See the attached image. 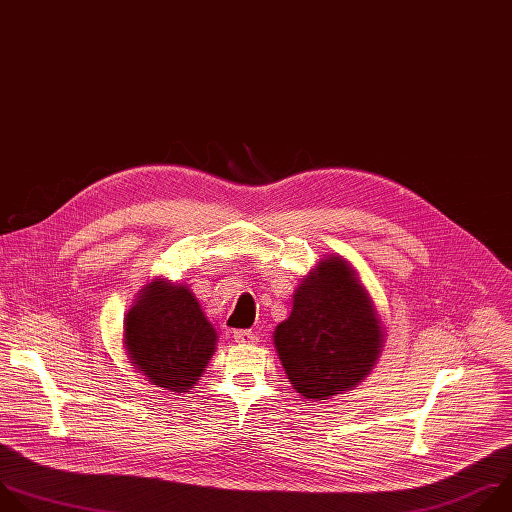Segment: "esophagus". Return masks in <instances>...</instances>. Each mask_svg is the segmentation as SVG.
<instances>
[{
  "instance_id": "obj_1",
  "label": "esophagus",
  "mask_w": 512,
  "mask_h": 512,
  "mask_svg": "<svg viewBox=\"0 0 512 512\" xmlns=\"http://www.w3.org/2000/svg\"><path fill=\"white\" fill-rule=\"evenodd\" d=\"M234 341L240 345H254L258 341V337L252 331H234Z\"/></svg>"
}]
</instances>
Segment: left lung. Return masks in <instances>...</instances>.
Segmentation results:
<instances>
[{
	"label": "left lung",
	"instance_id": "left-lung-1",
	"mask_svg": "<svg viewBox=\"0 0 512 512\" xmlns=\"http://www.w3.org/2000/svg\"><path fill=\"white\" fill-rule=\"evenodd\" d=\"M284 373L306 401L331 399L359 385L377 363L383 327L357 270L323 258L294 290L292 313L274 331Z\"/></svg>",
	"mask_w": 512,
	"mask_h": 512
}]
</instances>
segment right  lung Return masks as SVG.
Listing matches in <instances>:
<instances>
[{
  "mask_svg": "<svg viewBox=\"0 0 512 512\" xmlns=\"http://www.w3.org/2000/svg\"><path fill=\"white\" fill-rule=\"evenodd\" d=\"M123 343L133 369L151 385L181 395L206 371L218 331L187 284L155 278L127 313Z\"/></svg>",
  "mask_w": 512,
  "mask_h": 512,
  "instance_id": "right-lung-1",
  "label": "right lung"
}]
</instances>
